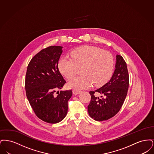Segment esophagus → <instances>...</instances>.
<instances>
[{"instance_id":"34e87169","label":"esophagus","mask_w":154,"mask_h":154,"mask_svg":"<svg viewBox=\"0 0 154 154\" xmlns=\"http://www.w3.org/2000/svg\"><path fill=\"white\" fill-rule=\"evenodd\" d=\"M81 92V91L77 90V89H73V94L74 95H78V94H80Z\"/></svg>"}]
</instances>
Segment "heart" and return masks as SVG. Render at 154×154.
<instances>
[{
  "label": "heart",
  "mask_w": 154,
  "mask_h": 154,
  "mask_svg": "<svg viewBox=\"0 0 154 154\" xmlns=\"http://www.w3.org/2000/svg\"><path fill=\"white\" fill-rule=\"evenodd\" d=\"M72 58H62L58 67L60 73L67 79L76 73L79 67H82L81 73L69 81L70 88L85 89L92 86L100 87L110 79L114 69V59L110 52L91 45H85L74 50Z\"/></svg>",
  "instance_id": "b5f03b06"
}]
</instances>
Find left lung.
Listing matches in <instances>:
<instances>
[{
    "label": "left lung",
    "instance_id": "8db88e82",
    "mask_svg": "<svg viewBox=\"0 0 154 154\" xmlns=\"http://www.w3.org/2000/svg\"><path fill=\"white\" fill-rule=\"evenodd\" d=\"M129 88V74L126 63L122 56L117 55L116 69L110 81L101 88L90 91L91 100L88 106L89 116L97 121L113 117L120 110ZM95 93L102 95L96 97Z\"/></svg>",
    "mask_w": 154,
    "mask_h": 154
}]
</instances>
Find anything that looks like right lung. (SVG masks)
<instances>
[{"instance_id": "add662e5", "label": "right lung", "mask_w": 154, "mask_h": 154, "mask_svg": "<svg viewBox=\"0 0 154 154\" xmlns=\"http://www.w3.org/2000/svg\"><path fill=\"white\" fill-rule=\"evenodd\" d=\"M62 47L50 46L31 59L25 77L26 97L37 117L47 123L56 124L66 117L67 102L72 91H58L66 81L59 72L58 60Z\"/></svg>"}]
</instances>
